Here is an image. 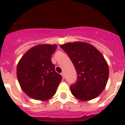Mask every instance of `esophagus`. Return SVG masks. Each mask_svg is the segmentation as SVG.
I'll use <instances>...</instances> for the list:
<instances>
[{
  "mask_svg": "<svg viewBox=\"0 0 125 125\" xmlns=\"http://www.w3.org/2000/svg\"><path fill=\"white\" fill-rule=\"evenodd\" d=\"M61 75H62V76L63 79H64L65 78V75H64V73L62 72V73H61Z\"/></svg>",
  "mask_w": 125,
  "mask_h": 125,
  "instance_id": "34e87169",
  "label": "esophagus"
}]
</instances>
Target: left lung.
I'll return each mask as SVG.
<instances>
[{"label":"left lung","mask_w":125,"mask_h":125,"mask_svg":"<svg viewBox=\"0 0 125 125\" xmlns=\"http://www.w3.org/2000/svg\"><path fill=\"white\" fill-rule=\"evenodd\" d=\"M60 47L68 54L78 74L76 83L70 87L73 95L82 101L98 97L108 80V65L104 56L86 42H69Z\"/></svg>","instance_id":"1"}]
</instances>
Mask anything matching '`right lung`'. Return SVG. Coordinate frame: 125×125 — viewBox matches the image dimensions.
Returning <instances> with one entry per match:
<instances>
[{
    "instance_id": "right-lung-1",
    "label": "right lung",
    "mask_w": 125,
    "mask_h": 125,
    "mask_svg": "<svg viewBox=\"0 0 125 125\" xmlns=\"http://www.w3.org/2000/svg\"><path fill=\"white\" fill-rule=\"evenodd\" d=\"M56 45L40 44L30 49L19 61L17 76L21 89L35 100L45 101L55 95L62 76L55 71L51 56Z\"/></svg>"
}]
</instances>
